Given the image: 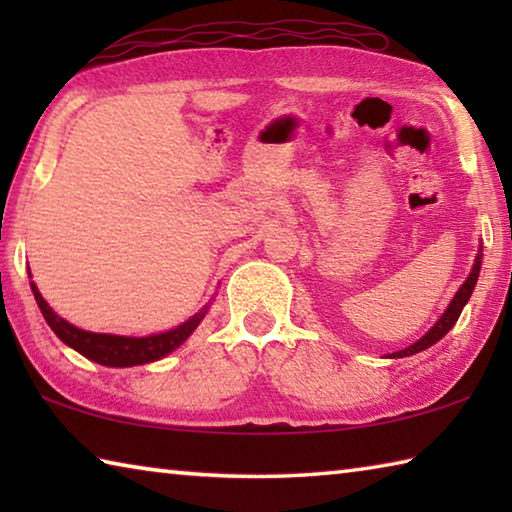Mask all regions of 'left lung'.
Here are the masks:
<instances>
[{
	"instance_id": "8db88e82",
	"label": "left lung",
	"mask_w": 512,
	"mask_h": 512,
	"mask_svg": "<svg viewBox=\"0 0 512 512\" xmlns=\"http://www.w3.org/2000/svg\"><path fill=\"white\" fill-rule=\"evenodd\" d=\"M481 259H483V248L479 246V253H476V259H474V266H472L470 275H467V280L461 284V289L456 291V296L452 298V302H449V307L443 311V316L436 320V325H433L429 332L422 336V339H418L413 345H409V348L388 354V357H391V359L411 357V354H418L422 350H427V348H431L433 343H438L440 339H443V336L449 332V329L456 325L458 316H461L463 307L467 305V300H470V296H472V291L476 287V280H479V273H481Z\"/></svg>"
}]
</instances>
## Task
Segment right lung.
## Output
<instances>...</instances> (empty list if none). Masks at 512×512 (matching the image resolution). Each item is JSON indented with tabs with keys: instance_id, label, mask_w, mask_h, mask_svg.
Masks as SVG:
<instances>
[{
	"instance_id": "obj_1",
	"label": "right lung",
	"mask_w": 512,
	"mask_h": 512,
	"mask_svg": "<svg viewBox=\"0 0 512 512\" xmlns=\"http://www.w3.org/2000/svg\"><path fill=\"white\" fill-rule=\"evenodd\" d=\"M31 291L42 311V316L47 320V325L54 329L58 339L65 345H69L72 350L83 354L85 359L101 363V366H108V368L144 366V363L167 357L169 352L180 348V345L194 334V329L201 325L207 309H210V302H207L198 314L185 320V323H180L178 327L167 329V332H160V334H151V336L99 334V332H88V329H81L72 323H67L65 318H60L56 311L47 305V300L42 298V293L33 282H31Z\"/></svg>"
}]
</instances>
